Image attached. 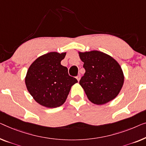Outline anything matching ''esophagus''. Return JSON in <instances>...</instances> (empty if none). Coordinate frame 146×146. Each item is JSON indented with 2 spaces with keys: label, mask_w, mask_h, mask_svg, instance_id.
Listing matches in <instances>:
<instances>
[{
  "label": "esophagus",
  "mask_w": 146,
  "mask_h": 146,
  "mask_svg": "<svg viewBox=\"0 0 146 146\" xmlns=\"http://www.w3.org/2000/svg\"><path fill=\"white\" fill-rule=\"evenodd\" d=\"M80 78H81V76L80 75H78L77 76H76V79H77V80L78 82L80 81Z\"/></svg>",
  "instance_id": "1"
}]
</instances>
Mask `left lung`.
<instances>
[{"label":"left lung","instance_id":"obj_1","mask_svg":"<svg viewBox=\"0 0 146 146\" xmlns=\"http://www.w3.org/2000/svg\"><path fill=\"white\" fill-rule=\"evenodd\" d=\"M86 72L80 80L91 102L103 105L115 99L124 84L120 64L109 54L99 50L78 52Z\"/></svg>","mask_w":146,"mask_h":146}]
</instances>
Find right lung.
Here are the masks:
<instances>
[{"instance_id":"obj_1","label":"right lung","mask_w":146,"mask_h":146,"mask_svg":"<svg viewBox=\"0 0 146 146\" xmlns=\"http://www.w3.org/2000/svg\"><path fill=\"white\" fill-rule=\"evenodd\" d=\"M66 52H50L38 57L27 70L25 83L34 100L47 108L60 107L66 101L71 87L77 83L60 62Z\"/></svg>"}]
</instances>
